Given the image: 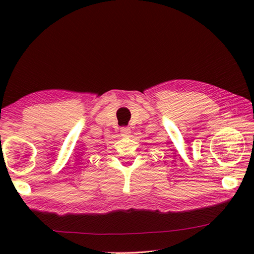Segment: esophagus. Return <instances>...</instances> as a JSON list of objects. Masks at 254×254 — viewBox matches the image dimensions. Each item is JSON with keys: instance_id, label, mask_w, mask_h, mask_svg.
<instances>
[{"instance_id": "34e87169", "label": "esophagus", "mask_w": 254, "mask_h": 254, "mask_svg": "<svg viewBox=\"0 0 254 254\" xmlns=\"http://www.w3.org/2000/svg\"><path fill=\"white\" fill-rule=\"evenodd\" d=\"M121 132H122L123 135H128V134L131 133V128L128 127H121Z\"/></svg>"}]
</instances>
